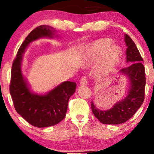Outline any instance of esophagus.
Listing matches in <instances>:
<instances>
[{"instance_id":"esophagus-1","label":"esophagus","mask_w":154,"mask_h":154,"mask_svg":"<svg viewBox=\"0 0 154 154\" xmlns=\"http://www.w3.org/2000/svg\"><path fill=\"white\" fill-rule=\"evenodd\" d=\"M79 84L80 85H86L88 84V79L86 77H82V79H80V82H79Z\"/></svg>"}]
</instances>
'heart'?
Masks as SVG:
<instances>
[{
	"label": "heart",
	"mask_w": 154,
	"mask_h": 154,
	"mask_svg": "<svg viewBox=\"0 0 154 154\" xmlns=\"http://www.w3.org/2000/svg\"><path fill=\"white\" fill-rule=\"evenodd\" d=\"M122 54L121 48L112 45V41L109 38L95 40L86 47L84 53L88 64L98 62L103 58V63L97 72V75L100 78H104L113 71L119 62Z\"/></svg>",
	"instance_id": "heart-1"
}]
</instances>
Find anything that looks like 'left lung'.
Wrapping results in <instances>:
<instances>
[{
  "label": "left lung",
  "mask_w": 154,
  "mask_h": 154,
  "mask_svg": "<svg viewBox=\"0 0 154 154\" xmlns=\"http://www.w3.org/2000/svg\"><path fill=\"white\" fill-rule=\"evenodd\" d=\"M126 43L127 63H130L121 69V75L126 76L129 82L128 95L116 102L108 110H100L92 102L91 109L95 117L104 125H119L125 123L141 106L144 100L146 77L145 68L138 49L130 37L125 35Z\"/></svg>",
  "instance_id": "obj_1"
}]
</instances>
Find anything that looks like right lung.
Here are the masks:
<instances>
[{"label":"right lung","instance_id":"1","mask_svg":"<svg viewBox=\"0 0 154 154\" xmlns=\"http://www.w3.org/2000/svg\"><path fill=\"white\" fill-rule=\"evenodd\" d=\"M56 29L48 25H40L27 35L21 45L11 68L10 93L14 108L22 117L34 127L42 128L57 125L66 116L69 98L76 91V82L66 81L45 94L31 91L23 76V54L32 42L40 38H54Z\"/></svg>","mask_w":154,"mask_h":154}]
</instances>
